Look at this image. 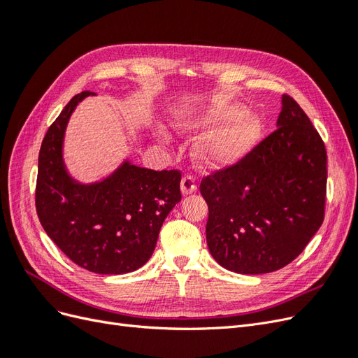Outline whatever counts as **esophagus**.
<instances>
[{"mask_svg":"<svg viewBox=\"0 0 358 358\" xmlns=\"http://www.w3.org/2000/svg\"><path fill=\"white\" fill-rule=\"evenodd\" d=\"M197 185H196V180H194L191 176H185L180 182V191H182V196H189V194L196 192Z\"/></svg>","mask_w":358,"mask_h":358,"instance_id":"obj_1","label":"esophagus"}]
</instances>
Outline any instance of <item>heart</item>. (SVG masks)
<instances>
[{
    "label": "heart",
    "instance_id": "heart-1",
    "mask_svg": "<svg viewBox=\"0 0 358 358\" xmlns=\"http://www.w3.org/2000/svg\"><path fill=\"white\" fill-rule=\"evenodd\" d=\"M180 134H194L216 128L197 146L196 155L206 169H221L236 164L257 145L263 131L262 119L249 113L237 103L213 101L201 109L178 113L171 119ZM158 142L170 143L166 131L158 129Z\"/></svg>",
    "mask_w": 358,
    "mask_h": 358
}]
</instances>
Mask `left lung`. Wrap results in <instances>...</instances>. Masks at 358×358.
I'll list each match as a JSON object with an SVG mask.
<instances>
[{"label":"left lung","instance_id":"8db88e82","mask_svg":"<svg viewBox=\"0 0 358 358\" xmlns=\"http://www.w3.org/2000/svg\"><path fill=\"white\" fill-rule=\"evenodd\" d=\"M276 131L239 164L204 178L206 241L215 262L242 275L270 273L300 255L324 220L327 154L288 95Z\"/></svg>","mask_w":358,"mask_h":358}]
</instances>
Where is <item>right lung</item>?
I'll use <instances>...</instances> for the list:
<instances>
[{
	"mask_svg": "<svg viewBox=\"0 0 358 358\" xmlns=\"http://www.w3.org/2000/svg\"><path fill=\"white\" fill-rule=\"evenodd\" d=\"M83 91L50 125L38 154L36 206L50 239L78 266L100 275L134 272L152 255L162 222L180 201V173L155 171L128 157L94 182L71 176L64 137Z\"/></svg>",
	"mask_w": 358,
	"mask_h": 358,
	"instance_id": "obj_1",
	"label": "right lung"
}]
</instances>
